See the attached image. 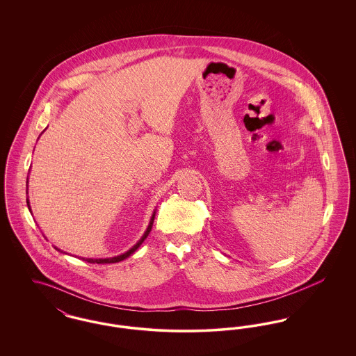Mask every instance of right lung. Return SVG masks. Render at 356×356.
I'll use <instances>...</instances> for the list:
<instances>
[{
  "label": "right lung",
  "mask_w": 356,
  "mask_h": 356,
  "mask_svg": "<svg viewBox=\"0 0 356 356\" xmlns=\"http://www.w3.org/2000/svg\"><path fill=\"white\" fill-rule=\"evenodd\" d=\"M26 203H28V208H29V211H31V205H29V200H26ZM153 220H154V212H153L152 218H151V221H149V225H148V228H147V231H145V234L143 235V237L136 243L135 245L129 250V251H127L125 254H119V256H115V257H106V259H84L85 261H88V263H97V264H105V263H119L121 260H124V259H127V257H129L131 254L135 252L136 250L141 245V243L147 238V236L149 235V232H151V229H152ZM57 250V248H56ZM60 251V250H58Z\"/></svg>",
  "instance_id": "right-lung-1"
}]
</instances>
